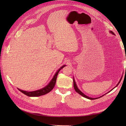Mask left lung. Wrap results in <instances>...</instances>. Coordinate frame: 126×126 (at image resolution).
Here are the masks:
<instances>
[{
  "instance_id": "8db88e82",
  "label": "left lung",
  "mask_w": 126,
  "mask_h": 126,
  "mask_svg": "<svg viewBox=\"0 0 126 126\" xmlns=\"http://www.w3.org/2000/svg\"><path fill=\"white\" fill-rule=\"evenodd\" d=\"M110 33H111L112 34H113L114 35V33L112 32V31H110ZM122 77L120 78V80H119V82L118 83V84L116 85V87H117L118 85H119V83L120 82V81H121V79H122ZM73 80H74V89H75V91H76V92H77V93H78L79 94H80V95H81L82 96H83V97H85V98H87V99H90V100H94V99H97V98H100L101 96H100V97H98V98H90V97H88V96H86V94H83V93H82V91H81L79 89H78V88L77 87V85H76V82H75V79H74V78H73ZM115 88H113V89ZM109 92H110V91H109ZM108 92V93H109ZM104 94V95H102V96H104L105 94Z\"/></svg>"
}]
</instances>
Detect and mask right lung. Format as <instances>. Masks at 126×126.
I'll return each mask as SVG.
<instances>
[{
	"label": "right lung",
	"instance_id": "right-lung-1",
	"mask_svg": "<svg viewBox=\"0 0 126 126\" xmlns=\"http://www.w3.org/2000/svg\"><path fill=\"white\" fill-rule=\"evenodd\" d=\"M66 65H63V66L61 67L59 69L57 70V71L56 72V74H55L54 77L51 79V80L50 82L48 83V85H47L46 87H44L43 88H41L40 89L35 90V91H24V90H22L21 89H18L22 93H23L24 94L27 95L29 97H38V96H42V95H44L46 94H48V93L50 92L51 90H52V89L54 88L55 85L56 84V79L57 77V75H58L59 71L63 68L64 67H65Z\"/></svg>",
	"mask_w": 126,
	"mask_h": 126
}]
</instances>
